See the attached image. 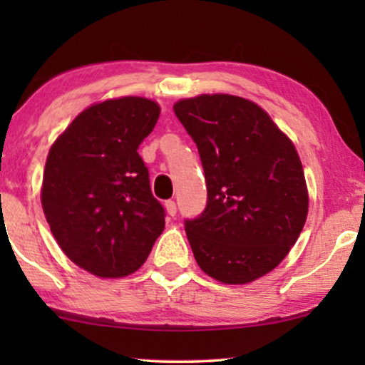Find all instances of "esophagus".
<instances>
[{
	"instance_id": "obj_1",
	"label": "esophagus",
	"mask_w": 365,
	"mask_h": 365,
	"mask_svg": "<svg viewBox=\"0 0 365 365\" xmlns=\"http://www.w3.org/2000/svg\"><path fill=\"white\" fill-rule=\"evenodd\" d=\"M164 207H166V212L169 214V216H176V202L174 201H166L164 202Z\"/></svg>"
}]
</instances>
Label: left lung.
I'll list each match as a JSON object with an SVG mask.
<instances>
[{
	"label": "left lung",
	"mask_w": 365,
	"mask_h": 365,
	"mask_svg": "<svg viewBox=\"0 0 365 365\" xmlns=\"http://www.w3.org/2000/svg\"><path fill=\"white\" fill-rule=\"evenodd\" d=\"M174 113L199 149L207 206L186 221L201 271L242 286L284 261L301 234L309 192L296 146L254 101L232 94L179 99Z\"/></svg>",
	"instance_id": "obj_1"
}]
</instances>
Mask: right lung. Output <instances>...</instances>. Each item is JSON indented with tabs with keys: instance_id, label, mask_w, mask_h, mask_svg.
I'll list each match as a JSON object with an SVG mask.
<instances>
[{
	"instance_id": "right-lung-1",
	"label": "right lung",
	"mask_w": 365,
	"mask_h": 365,
	"mask_svg": "<svg viewBox=\"0 0 365 365\" xmlns=\"http://www.w3.org/2000/svg\"><path fill=\"white\" fill-rule=\"evenodd\" d=\"M159 114V104L141 96L94 103L49 148L44 217L69 261L93 276L136 272L164 231V209L138 154Z\"/></svg>"
}]
</instances>
